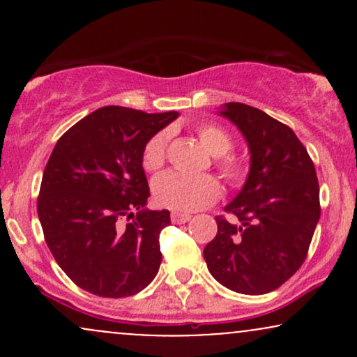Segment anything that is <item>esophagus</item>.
<instances>
[{"instance_id":"34e87169","label":"esophagus","mask_w":357,"mask_h":357,"mask_svg":"<svg viewBox=\"0 0 357 357\" xmlns=\"http://www.w3.org/2000/svg\"><path fill=\"white\" fill-rule=\"evenodd\" d=\"M191 220V215H188V213H181V211H173L171 213V221L176 225H181V223H186V221Z\"/></svg>"}]
</instances>
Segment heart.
<instances>
[{"label": "heart", "instance_id": "1", "mask_svg": "<svg viewBox=\"0 0 357 357\" xmlns=\"http://www.w3.org/2000/svg\"><path fill=\"white\" fill-rule=\"evenodd\" d=\"M196 134L208 153L216 155V167L220 169L221 176L231 184L243 181L247 176V166L241 159L228 154L233 146L230 134L215 124L199 126ZM167 139L169 136L166 130H161L146 142L144 151H142V167L146 171L153 173L165 166ZM220 192V183L211 174H186L179 171H169L159 176L153 184L155 203L178 211L202 210L216 202Z\"/></svg>", "mask_w": 357, "mask_h": 357}]
</instances>
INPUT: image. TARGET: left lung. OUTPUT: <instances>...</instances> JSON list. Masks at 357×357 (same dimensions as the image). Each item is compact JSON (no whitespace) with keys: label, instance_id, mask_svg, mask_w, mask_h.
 <instances>
[{"label":"left lung","instance_id":"8db88e82","mask_svg":"<svg viewBox=\"0 0 357 357\" xmlns=\"http://www.w3.org/2000/svg\"><path fill=\"white\" fill-rule=\"evenodd\" d=\"M243 134L250 171L241 191L216 216L218 233L204 247L208 270L221 285L261 296L304 264L321 204L315 167L289 126L264 110L228 102L220 110Z\"/></svg>","mask_w":357,"mask_h":357}]
</instances>
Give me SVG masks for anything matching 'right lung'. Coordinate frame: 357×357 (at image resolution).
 <instances>
[{
    "mask_svg": "<svg viewBox=\"0 0 357 357\" xmlns=\"http://www.w3.org/2000/svg\"><path fill=\"white\" fill-rule=\"evenodd\" d=\"M178 116L107 105L72 126L53 147L38 218L56 264L93 296H134L158 273L159 233L171 218L167 210L144 208L149 186L142 151Z\"/></svg>",
    "mask_w": 357,
    "mask_h": 357,
    "instance_id": "add662e5",
    "label": "right lung"
}]
</instances>
